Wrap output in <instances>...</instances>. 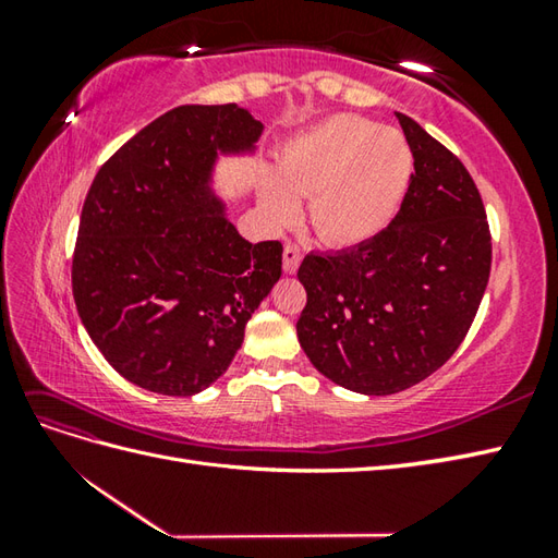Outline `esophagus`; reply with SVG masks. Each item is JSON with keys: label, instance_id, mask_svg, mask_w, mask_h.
I'll return each instance as SVG.
<instances>
[{"label": "esophagus", "instance_id": "obj_1", "mask_svg": "<svg viewBox=\"0 0 558 558\" xmlns=\"http://www.w3.org/2000/svg\"><path fill=\"white\" fill-rule=\"evenodd\" d=\"M300 260H302V246L288 242L286 252H282V268H286V272H294L300 268Z\"/></svg>", "mask_w": 558, "mask_h": 558}]
</instances>
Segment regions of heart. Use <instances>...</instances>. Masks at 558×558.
<instances>
[{
    "mask_svg": "<svg viewBox=\"0 0 558 558\" xmlns=\"http://www.w3.org/2000/svg\"><path fill=\"white\" fill-rule=\"evenodd\" d=\"M412 170V148L396 129L336 114L282 148L278 177L260 180V198L272 218L288 220L294 196H310L314 230L328 242L354 244L396 218Z\"/></svg>",
    "mask_w": 558,
    "mask_h": 558,
    "instance_id": "obj_1",
    "label": "heart"
}]
</instances>
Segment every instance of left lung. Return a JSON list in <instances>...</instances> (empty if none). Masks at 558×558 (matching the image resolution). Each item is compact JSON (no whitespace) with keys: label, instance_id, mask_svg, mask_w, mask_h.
Listing matches in <instances>:
<instances>
[{"label":"left lung","instance_id":"8db88e82","mask_svg":"<svg viewBox=\"0 0 558 558\" xmlns=\"http://www.w3.org/2000/svg\"><path fill=\"white\" fill-rule=\"evenodd\" d=\"M414 172L398 216L338 254H306L300 345L318 372L366 396L432 376L465 340L492 270L480 189L456 153L396 112Z\"/></svg>","mask_w":558,"mask_h":558}]
</instances>
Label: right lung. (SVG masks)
<instances>
[{
    "label": "right lung",
    "mask_w": 558,
    "mask_h": 558,
    "mask_svg": "<svg viewBox=\"0 0 558 558\" xmlns=\"http://www.w3.org/2000/svg\"><path fill=\"white\" fill-rule=\"evenodd\" d=\"M260 122L228 105H180L102 162L83 201L71 288L117 374L160 396L208 388L276 286L282 244H252L208 201L216 150L252 146Z\"/></svg>",
    "instance_id": "obj_1"
}]
</instances>
